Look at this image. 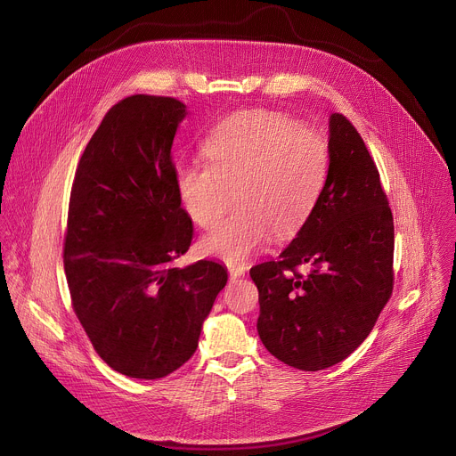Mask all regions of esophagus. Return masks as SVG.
<instances>
[{
	"mask_svg": "<svg viewBox=\"0 0 456 456\" xmlns=\"http://www.w3.org/2000/svg\"><path fill=\"white\" fill-rule=\"evenodd\" d=\"M227 271H229L231 280H236V278H240V276L245 274V267H241V265H229Z\"/></svg>",
	"mask_w": 456,
	"mask_h": 456,
	"instance_id": "esophagus-1",
	"label": "esophagus"
}]
</instances>
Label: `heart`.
Listing matches in <instances>:
<instances>
[{
	"label": "heart",
	"mask_w": 456,
	"mask_h": 456,
	"mask_svg": "<svg viewBox=\"0 0 456 456\" xmlns=\"http://www.w3.org/2000/svg\"><path fill=\"white\" fill-rule=\"evenodd\" d=\"M208 162H183L175 187L189 218L211 229L202 250L243 264L271 236L290 240L314 215L329 175V142L285 113L248 110L224 118L204 142Z\"/></svg>",
	"instance_id": "obj_1"
}]
</instances>
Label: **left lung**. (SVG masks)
<instances>
[{
  "instance_id": "obj_1",
  "label": "left lung",
  "mask_w": 456,
  "mask_h": 456,
  "mask_svg": "<svg viewBox=\"0 0 456 456\" xmlns=\"http://www.w3.org/2000/svg\"><path fill=\"white\" fill-rule=\"evenodd\" d=\"M329 175L308 224L276 262L250 269L257 334L281 362L317 371L346 359L394 292V215L355 126L330 117ZM310 263L305 277L298 267Z\"/></svg>"
}]
</instances>
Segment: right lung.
<instances>
[{"instance_id":"1","label":"right lung","mask_w":456,"mask_h":456,"mask_svg":"<svg viewBox=\"0 0 456 456\" xmlns=\"http://www.w3.org/2000/svg\"><path fill=\"white\" fill-rule=\"evenodd\" d=\"M185 104L129 95L108 110L76 169L62 262L72 308L99 357L134 379L191 359L227 271L211 259L176 267L192 222L171 155Z\"/></svg>"}]
</instances>
